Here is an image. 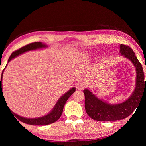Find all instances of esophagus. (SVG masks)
Wrapping results in <instances>:
<instances>
[{
    "label": "esophagus",
    "instance_id": "1",
    "mask_svg": "<svg viewBox=\"0 0 146 146\" xmlns=\"http://www.w3.org/2000/svg\"><path fill=\"white\" fill-rule=\"evenodd\" d=\"M85 85L82 83H77L76 85V88L78 90H82L84 88Z\"/></svg>",
    "mask_w": 146,
    "mask_h": 146
}]
</instances>
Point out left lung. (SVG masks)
<instances>
[{
    "label": "left lung",
    "instance_id": "8db88e82",
    "mask_svg": "<svg viewBox=\"0 0 146 146\" xmlns=\"http://www.w3.org/2000/svg\"><path fill=\"white\" fill-rule=\"evenodd\" d=\"M120 53L129 59L135 68L137 75L134 90L125 101L117 104H110L98 98L88 89H85L83 93L85 94V110L92 119L103 122L125 119L134 111L144 92L146 93L143 68L134 52L129 46L120 44Z\"/></svg>",
    "mask_w": 146,
    "mask_h": 146
}]
</instances>
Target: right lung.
<instances>
[{"label": "right lung", "mask_w": 146, "mask_h": 146, "mask_svg": "<svg viewBox=\"0 0 146 146\" xmlns=\"http://www.w3.org/2000/svg\"><path fill=\"white\" fill-rule=\"evenodd\" d=\"M47 47H48L47 45L44 44V43H42L41 42H36L31 43V44H29L25 46H24V47L19 49L18 50L12 52L11 55V56L9 58L8 63L11 60H12V59H14V58L24 53V52L29 51L36 50V49L46 48ZM7 64H6L5 68H6V66H7ZM5 68L2 71L1 78H0V96L1 94H3L2 90V82L3 73H4ZM75 90H76L75 87H73L72 88H71L70 90H68L66 93H65L64 94H63L60 98H59V100L56 102V104H55L54 107L51 110L50 112H49V113L46 115H44L41 117L33 118V119L32 118H26V117H23L17 114H15L11 110L10 111H11V113L14 115V116L17 118V119L19 120H21V122L27 123V124L33 125H46L51 124V123L55 122L56 121H57L59 119H60V117L61 116L62 113H63V107L64 106L65 104H66L67 100L69 98L70 96L75 92Z\"/></svg>", "instance_id": "right-lung-1"}]
</instances>
